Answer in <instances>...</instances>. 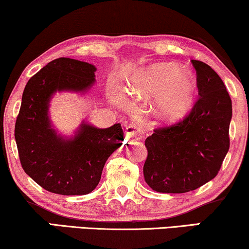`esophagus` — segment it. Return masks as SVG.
<instances>
[{"instance_id":"34e87169","label":"esophagus","mask_w":249,"mask_h":249,"mask_svg":"<svg viewBox=\"0 0 249 249\" xmlns=\"http://www.w3.org/2000/svg\"><path fill=\"white\" fill-rule=\"evenodd\" d=\"M125 138L129 142H135V141H141L144 137V131L142 129H139L135 125H128L124 130Z\"/></svg>"}]
</instances>
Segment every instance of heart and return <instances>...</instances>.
<instances>
[{
    "label": "heart",
    "instance_id": "obj_1",
    "mask_svg": "<svg viewBox=\"0 0 249 249\" xmlns=\"http://www.w3.org/2000/svg\"><path fill=\"white\" fill-rule=\"evenodd\" d=\"M129 94L138 97L155 95L156 117L164 122L181 120L192 111L196 102V79L190 71L173 63L152 64L142 69L129 81ZM115 104H121L124 96L119 90L111 93Z\"/></svg>",
    "mask_w": 249,
    "mask_h": 249
}]
</instances>
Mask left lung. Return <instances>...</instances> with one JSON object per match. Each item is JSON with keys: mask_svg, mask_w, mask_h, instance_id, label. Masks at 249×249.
<instances>
[{"mask_svg": "<svg viewBox=\"0 0 249 249\" xmlns=\"http://www.w3.org/2000/svg\"><path fill=\"white\" fill-rule=\"evenodd\" d=\"M199 100L179 124L155 129L146 138L145 181L159 193L181 194L217 175L229 151L232 104L223 81L202 61L192 60Z\"/></svg>", "mask_w": 249, "mask_h": 249, "instance_id": "obj_1", "label": "left lung"}]
</instances>
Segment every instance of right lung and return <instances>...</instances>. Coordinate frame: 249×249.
<instances>
[{"mask_svg":"<svg viewBox=\"0 0 249 249\" xmlns=\"http://www.w3.org/2000/svg\"><path fill=\"white\" fill-rule=\"evenodd\" d=\"M96 67L60 57L30 78L22 94L15 137L22 169L40 187L59 195H86L96 188L107 160L122 145L121 124L97 128L83 120L73 135L56 131L50 118L56 93L86 94Z\"/></svg>","mask_w":249,"mask_h":249,"instance_id":"right-lung-1","label":"right lung"}]
</instances>
